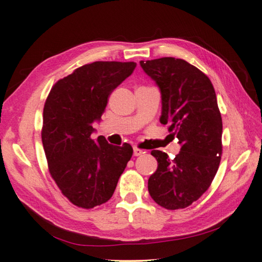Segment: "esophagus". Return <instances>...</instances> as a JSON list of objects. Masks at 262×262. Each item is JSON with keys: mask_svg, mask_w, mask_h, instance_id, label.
Segmentation results:
<instances>
[{"mask_svg": "<svg viewBox=\"0 0 262 262\" xmlns=\"http://www.w3.org/2000/svg\"><path fill=\"white\" fill-rule=\"evenodd\" d=\"M144 153L143 149H140L138 147H134V155L135 157H139V155H141Z\"/></svg>", "mask_w": 262, "mask_h": 262, "instance_id": "1", "label": "esophagus"}]
</instances>
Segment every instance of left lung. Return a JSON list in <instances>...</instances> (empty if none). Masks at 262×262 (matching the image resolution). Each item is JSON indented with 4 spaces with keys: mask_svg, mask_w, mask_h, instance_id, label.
Wrapping results in <instances>:
<instances>
[{
    "mask_svg": "<svg viewBox=\"0 0 262 262\" xmlns=\"http://www.w3.org/2000/svg\"><path fill=\"white\" fill-rule=\"evenodd\" d=\"M161 90L162 115L171 136L182 145L175 159L152 150L158 169L148 180V192L161 207H189L212 184L222 157V117L212 81L182 58L140 61Z\"/></svg>",
    "mask_w": 262,
    "mask_h": 262,
    "instance_id": "obj_1",
    "label": "left lung"
}]
</instances>
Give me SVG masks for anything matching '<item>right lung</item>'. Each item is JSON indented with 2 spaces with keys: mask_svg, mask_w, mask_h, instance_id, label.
Masks as SVG:
<instances>
[{
  "mask_svg": "<svg viewBox=\"0 0 262 262\" xmlns=\"http://www.w3.org/2000/svg\"><path fill=\"white\" fill-rule=\"evenodd\" d=\"M135 62L98 61L77 68L54 84L46 99L41 139L49 173L72 205L91 209L112 198L134 153L130 144L94 141L112 92L134 72Z\"/></svg>",
  "mask_w": 262,
  "mask_h": 262,
  "instance_id": "obj_1",
  "label": "right lung"
}]
</instances>
